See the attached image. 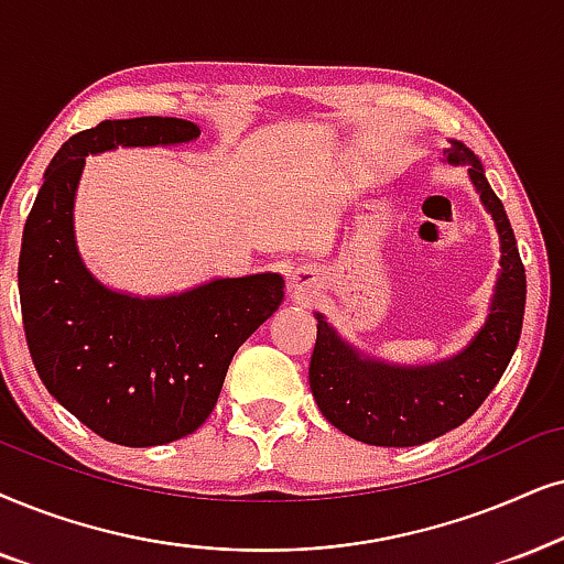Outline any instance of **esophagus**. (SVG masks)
<instances>
[{"mask_svg":"<svg viewBox=\"0 0 564 564\" xmlns=\"http://www.w3.org/2000/svg\"><path fill=\"white\" fill-rule=\"evenodd\" d=\"M315 273L312 270H296L294 275H291V291H294L296 296H310L312 291H315Z\"/></svg>","mask_w":564,"mask_h":564,"instance_id":"1","label":"esophagus"}]
</instances>
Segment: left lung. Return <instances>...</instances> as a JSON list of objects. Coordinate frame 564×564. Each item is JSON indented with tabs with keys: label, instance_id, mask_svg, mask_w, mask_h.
Listing matches in <instances>:
<instances>
[{
	"label": "left lung",
	"instance_id": "obj_1",
	"mask_svg": "<svg viewBox=\"0 0 564 564\" xmlns=\"http://www.w3.org/2000/svg\"><path fill=\"white\" fill-rule=\"evenodd\" d=\"M447 163L468 166L484 208L500 234V275L487 323L460 354L437 365L401 367L361 356L317 312V344L310 361V388L335 430L380 447L430 442L466 422L500 382L520 340L525 310V268L500 197L489 187L481 161L458 140Z\"/></svg>",
	"mask_w": 564,
	"mask_h": 564
}]
</instances>
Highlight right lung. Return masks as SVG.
Instances as JSON below:
<instances>
[{
	"instance_id": "add662e5",
	"label": "right lung",
	"mask_w": 564,
	"mask_h": 564,
	"mask_svg": "<svg viewBox=\"0 0 564 564\" xmlns=\"http://www.w3.org/2000/svg\"><path fill=\"white\" fill-rule=\"evenodd\" d=\"M197 134V124L174 117L106 119L73 134L48 163L23 229L18 286L35 372L88 430L124 447L166 445L199 430L237 348L283 302L278 273L140 299L106 289L83 265L73 208L85 155Z\"/></svg>"
}]
</instances>
